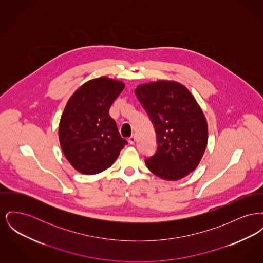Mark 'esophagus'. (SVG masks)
<instances>
[{"mask_svg":"<svg viewBox=\"0 0 263 263\" xmlns=\"http://www.w3.org/2000/svg\"><path fill=\"white\" fill-rule=\"evenodd\" d=\"M128 141H129V143H130L131 145H134V144H135V141H136V136H135V135H132V136L128 139Z\"/></svg>","mask_w":263,"mask_h":263,"instance_id":"1","label":"esophagus"}]
</instances>
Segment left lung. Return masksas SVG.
Listing matches in <instances>:
<instances>
[{"mask_svg": "<svg viewBox=\"0 0 263 263\" xmlns=\"http://www.w3.org/2000/svg\"><path fill=\"white\" fill-rule=\"evenodd\" d=\"M135 93L154 124L157 151L147 168L167 181L195 170L208 145V123L194 95L180 82L157 80L137 86Z\"/></svg>", "mask_w": 263, "mask_h": 263, "instance_id": "8db88e82", "label": "left lung"}]
</instances>
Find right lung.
<instances>
[{
    "label": "right lung",
    "instance_id": "1",
    "mask_svg": "<svg viewBox=\"0 0 263 263\" xmlns=\"http://www.w3.org/2000/svg\"><path fill=\"white\" fill-rule=\"evenodd\" d=\"M124 88L123 81L101 77L82 84L68 99L59 139L66 160L79 173L95 175L108 169L127 144L109 115Z\"/></svg>",
    "mask_w": 263,
    "mask_h": 263
}]
</instances>
